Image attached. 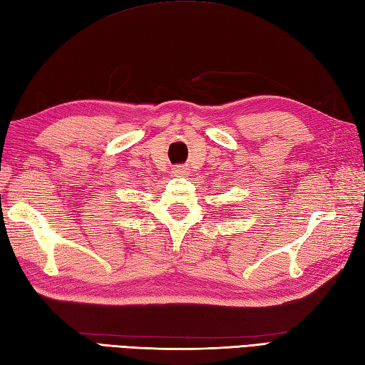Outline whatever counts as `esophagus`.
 <instances>
[{
    "label": "esophagus",
    "instance_id": "obj_1",
    "mask_svg": "<svg viewBox=\"0 0 365 365\" xmlns=\"http://www.w3.org/2000/svg\"><path fill=\"white\" fill-rule=\"evenodd\" d=\"M174 174L175 175H187L188 174V169L185 166H175L174 168Z\"/></svg>",
    "mask_w": 365,
    "mask_h": 365
}]
</instances>
